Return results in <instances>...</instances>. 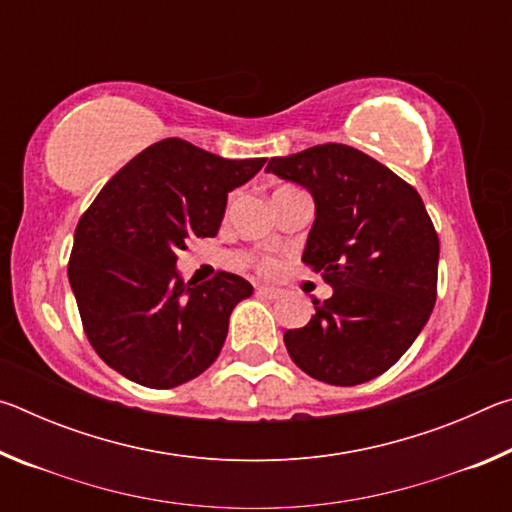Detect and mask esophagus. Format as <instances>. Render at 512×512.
<instances>
[{
    "instance_id": "obj_1",
    "label": "esophagus",
    "mask_w": 512,
    "mask_h": 512,
    "mask_svg": "<svg viewBox=\"0 0 512 512\" xmlns=\"http://www.w3.org/2000/svg\"><path fill=\"white\" fill-rule=\"evenodd\" d=\"M257 296H259V298L275 300V298L282 296V291L275 289V287H268V284H259V287H257Z\"/></svg>"
}]
</instances>
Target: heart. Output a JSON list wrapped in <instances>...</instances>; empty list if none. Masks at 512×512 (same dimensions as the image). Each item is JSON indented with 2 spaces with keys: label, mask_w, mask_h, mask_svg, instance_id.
I'll list each match as a JSON object with an SVG mask.
<instances>
[{
  "label": "heart",
  "mask_w": 512,
  "mask_h": 512,
  "mask_svg": "<svg viewBox=\"0 0 512 512\" xmlns=\"http://www.w3.org/2000/svg\"><path fill=\"white\" fill-rule=\"evenodd\" d=\"M259 266H262V268H273V262H271V259H268V257H264L262 262H259Z\"/></svg>",
  "instance_id": "heart-1"
}]
</instances>
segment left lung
Instances as JSON below:
<instances>
[{
  "label": "left lung",
  "instance_id": "obj_1",
  "mask_svg": "<svg viewBox=\"0 0 512 512\" xmlns=\"http://www.w3.org/2000/svg\"><path fill=\"white\" fill-rule=\"evenodd\" d=\"M266 171L314 198L302 262L332 287L305 327L284 332L293 363L332 386L379 377L411 348L436 305L440 244L420 194L345 144L271 158Z\"/></svg>",
  "mask_w": 512,
  "mask_h": 512
}]
</instances>
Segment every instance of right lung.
<instances>
[{
  "label": "right lung",
  "mask_w": 512,
  "mask_h": 512,
  "mask_svg": "<svg viewBox=\"0 0 512 512\" xmlns=\"http://www.w3.org/2000/svg\"><path fill=\"white\" fill-rule=\"evenodd\" d=\"M264 162L225 160L169 137L121 167L81 216L69 284L88 341L119 375L173 388L219 357L232 309L253 287L225 271L185 282L178 253L219 232L228 192Z\"/></svg>",
  "instance_id": "add662e5"
}]
</instances>
